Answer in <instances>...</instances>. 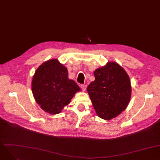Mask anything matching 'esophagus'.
<instances>
[{"mask_svg": "<svg viewBox=\"0 0 160 160\" xmlns=\"http://www.w3.org/2000/svg\"><path fill=\"white\" fill-rule=\"evenodd\" d=\"M87 85H81V89H82V91H85V90H86V88H87Z\"/></svg>", "mask_w": 160, "mask_h": 160, "instance_id": "1", "label": "esophagus"}]
</instances>
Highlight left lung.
<instances>
[{"instance_id":"8db88e82","label":"left lung","mask_w":160,"mask_h":160,"mask_svg":"<svg viewBox=\"0 0 160 160\" xmlns=\"http://www.w3.org/2000/svg\"><path fill=\"white\" fill-rule=\"evenodd\" d=\"M95 80L87 87L97 115L111 120L124 111L131 98V83L125 70L116 62H108L94 71Z\"/></svg>"}]
</instances>
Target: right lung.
I'll use <instances>...</instances> for the list:
<instances>
[{"label": "right lung", "instance_id": "1", "mask_svg": "<svg viewBox=\"0 0 160 160\" xmlns=\"http://www.w3.org/2000/svg\"><path fill=\"white\" fill-rule=\"evenodd\" d=\"M66 68L58 60L43 63L35 72L32 81V90L36 102L50 114H58L80 88L68 78Z\"/></svg>", "mask_w": 160, "mask_h": 160}]
</instances>
